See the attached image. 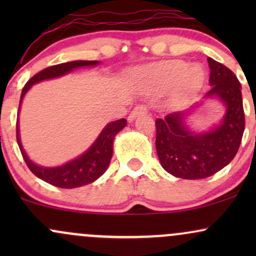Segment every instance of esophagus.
<instances>
[{"instance_id": "1", "label": "esophagus", "mask_w": 256, "mask_h": 256, "mask_svg": "<svg viewBox=\"0 0 256 256\" xmlns=\"http://www.w3.org/2000/svg\"><path fill=\"white\" fill-rule=\"evenodd\" d=\"M146 113H148V108H146V106L138 104L137 107H134V110L130 113V116H128V120H134V118H137L138 116H140V114H146Z\"/></svg>"}]
</instances>
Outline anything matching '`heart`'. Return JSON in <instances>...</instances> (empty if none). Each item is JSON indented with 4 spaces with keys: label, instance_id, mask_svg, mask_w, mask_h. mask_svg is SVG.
I'll use <instances>...</instances> for the list:
<instances>
[{
    "label": "heart",
    "instance_id": "heart-1",
    "mask_svg": "<svg viewBox=\"0 0 256 256\" xmlns=\"http://www.w3.org/2000/svg\"><path fill=\"white\" fill-rule=\"evenodd\" d=\"M146 77L152 83L161 86H171L180 83L185 88H195L204 79V71L198 64L188 68V64L183 61H167L158 64L148 70Z\"/></svg>",
    "mask_w": 256,
    "mask_h": 256
}]
</instances>
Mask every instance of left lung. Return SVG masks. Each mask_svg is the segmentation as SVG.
Returning <instances> with one entry per match:
<instances>
[{
  "label": "left lung",
  "mask_w": 256,
  "mask_h": 256,
  "mask_svg": "<svg viewBox=\"0 0 256 256\" xmlns=\"http://www.w3.org/2000/svg\"><path fill=\"white\" fill-rule=\"evenodd\" d=\"M210 90L206 96H218L228 110L222 124L208 134L188 130L185 113L174 112L155 120L156 152L161 166L183 179H202L224 168L236 156L244 132L246 118L240 80L230 68L208 58Z\"/></svg>",
  "instance_id": "1"
}]
</instances>
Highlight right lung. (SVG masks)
I'll return each instance as SVG.
<instances>
[{"mask_svg":"<svg viewBox=\"0 0 256 256\" xmlns=\"http://www.w3.org/2000/svg\"><path fill=\"white\" fill-rule=\"evenodd\" d=\"M98 61H71V62H64L54 64V66H49L46 68L42 70L34 77L28 79V83L22 88V96H20V104H22V98H24L25 94L28 90L38 82L44 80V79H50L55 77H60V76L66 74V73L71 72L73 68L83 66H94L98 64ZM126 126V120L120 119L116 122H110L104 128L101 132L96 142L91 146V148L86 152H84L82 156H79L71 162L66 164V165L60 167H52V168H46V167H40L34 165V162L28 158L25 154L24 149H22V143H20L19 136V126H18L16 120V140L19 144L20 152H22V158H24L26 165H28L30 171L40 178L42 180L46 183L54 185L58 188H64V189H72V188L83 186V185L92 183L98 177L104 174L108 165L110 162L112 155H113V140L116 134L120 130H122Z\"/></svg>","mask_w":256,"mask_h":256,"instance_id":"right-lung-1","label":"right lung"}]
</instances>
